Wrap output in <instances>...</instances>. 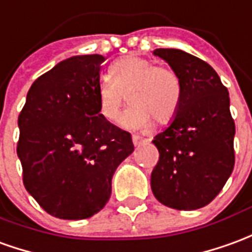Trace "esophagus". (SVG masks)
Instances as JSON below:
<instances>
[{
  "instance_id": "esophagus-1",
  "label": "esophagus",
  "mask_w": 252,
  "mask_h": 252,
  "mask_svg": "<svg viewBox=\"0 0 252 252\" xmlns=\"http://www.w3.org/2000/svg\"><path fill=\"white\" fill-rule=\"evenodd\" d=\"M132 142H133L135 146H140V144L147 143V142H149V139L140 138V136H138V135H133V136H132Z\"/></svg>"
}]
</instances>
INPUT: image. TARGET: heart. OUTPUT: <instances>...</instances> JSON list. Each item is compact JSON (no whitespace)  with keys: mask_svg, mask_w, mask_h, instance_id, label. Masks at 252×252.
<instances>
[{"mask_svg":"<svg viewBox=\"0 0 252 252\" xmlns=\"http://www.w3.org/2000/svg\"><path fill=\"white\" fill-rule=\"evenodd\" d=\"M131 102L124 126L147 128L153 120L166 124L175 119L183 101V83L179 73L150 60L126 56L109 66L108 77L98 84L99 114L109 123H117L126 102Z\"/></svg>","mask_w":252,"mask_h":252,"instance_id":"1","label":"heart"}]
</instances>
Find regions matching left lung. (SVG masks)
Instances as JSON below:
<instances>
[{
	"instance_id": "left-lung-1",
	"label": "left lung",
	"mask_w": 252,
	"mask_h": 252,
	"mask_svg": "<svg viewBox=\"0 0 252 252\" xmlns=\"http://www.w3.org/2000/svg\"><path fill=\"white\" fill-rule=\"evenodd\" d=\"M154 54L179 73L183 101L172 124L153 140L159 159L151 189L168 207L200 209L220 193L235 166L229 93L203 60L179 49H156Z\"/></svg>"
}]
</instances>
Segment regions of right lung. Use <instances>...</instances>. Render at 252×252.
<instances>
[{
  "label": "right lung",
  "instance_id": "right-lung-1",
  "mask_svg": "<svg viewBox=\"0 0 252 252\" xmlns=\"http://www.w3.org/2000/svg\"><path fill=\"white\" fill-rule=\"evenodd\" d=\"M103 61H61L32 83L19 114L23 183L53 217L84 220L103 209L114 170L133 151L131 133L99 114Z\"/></svg>",
  "mask_w": 252,
  "mask_h": 252
}]
</instances>
